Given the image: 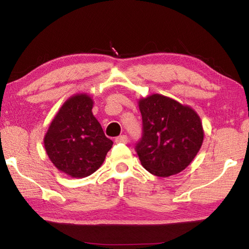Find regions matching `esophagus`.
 <instances>
[{"label": "esophagus", "mask_w": 249, "mask_h": 249, "mask_svg": "<svg viewBox=\"0 0 249 249\" xmlns=\"http://www.w3.org/2000/svg\"><path fill=\"white\" fill-rule=\"evenodd\" d=\"M115 142H123V144H127L128 138H127V136H126V135H121V136L116 137Z\"/></svg>", "instance_id": "obj_1"}]
</instances>
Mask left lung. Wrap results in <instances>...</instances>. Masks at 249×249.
I'll return each instance as SVG.
<instances>
[{"label": "left lung", "mask_w": 249, "mask_h": 249, "mask_svg": "<svg viewBox=\"0 0 249 249\" xmlns=\"http://www.w3.org/2000/svg\"><path fill=\"white\" fill-rule=\"evenodd\" d=\"M138 104L142 136L135 149L142 166L157 177L184 170L203 142L200 116L190 107L161 94L142 98Z\"/></svg>", "instance_id": "1"}]
</instances>
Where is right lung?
Listing matches in <instances>:
<instances>
[{
	"label": "right lung",
	"instance_id": "obj_1",
	"mask_svg": "<svg viewBox=\"0 0 249 249\" xmlns=\"http://www.w3.org/2000/svg\"><path fill=\"white\" fill-rule=\"evenodd\" d=\"M86 93L71 96L54 116L44 138L46 153L61 172L84 178L102 165L113 142L105 136Z\"/></svg>",
	"mask_w": 249,
	"mask_h": 249
}]
</instances>
